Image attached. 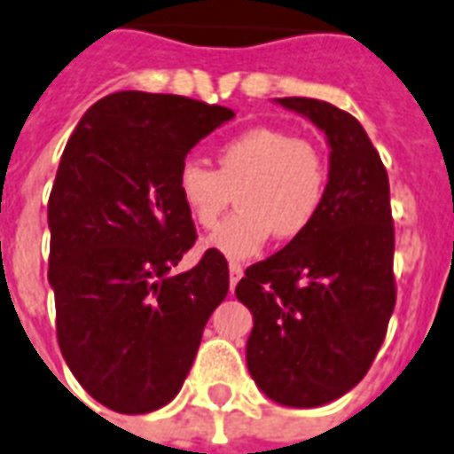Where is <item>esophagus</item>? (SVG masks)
<instances>
[{
    "instance_id": "obj_1",
    "label": "esophagus",
    "mask_w": 454,
    "mask_h": 454,
    "mask_svg": "<svg viewBox=\"0 0 454 454\" xmlns=\"http://www.w3.org/2000/svg\"><path fill=\"white\" fill-rule=\"evenodd\" d=\"M243 278V267L240 264H236V262H231L228 264V281H231V291L236 288V284Z\"/></svg>"
}]
</instances>
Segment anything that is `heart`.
<instances>
[{"mask_svg":"<svg viewBox=\"0 0 454 454\" xmlns=\"http://www.w3.org/2000/svg\"><path fill=\"white\" fill-rule=\"evenodd\" d=\"M177 197L201 228H214L236 194L238 214L214 231L211 250L231 260L253 257L270 236L294 240L320 216L330 166L317 144L278 129L253 127L216 151V170L184 160Z\"/></svg>","mask_w":454,"mask_h":454,"instance_id":"b5f03b06","label":"heart"}]
</instances>
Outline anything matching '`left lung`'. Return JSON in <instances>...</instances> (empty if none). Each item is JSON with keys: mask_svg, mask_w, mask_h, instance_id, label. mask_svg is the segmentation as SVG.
Here are the masks:
<instances>
[{"mask_svg": "<svg viewBox=\"0 0 454 454\" xmlns=\"http://www.w3.org/2000/svg\"><path fill=\"white\" fill-rule=\"evenodd\" d=\"M274 103L308 117L330 144V187L303 236L245 270L247 371L277 404L310 409L364 380L395 310V226L387 170L354 115L315 98Z\"/></svg>", "mask_w": 454, "mask_h": 454, "instance_id": "obj_1", "label": "left lung"}]
</instances>
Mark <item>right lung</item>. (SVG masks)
Segmentation results:
<instances>
[{
    "instance_id": "1",
    "label": "right lung",
    "mask_w": 454,
    "mask_h": 454,
    "mask_svg": "<svg viewBox=\"0 0 454 454\" xmlns=\"http://www.w3.org/2000/svg\"><path fill=\"white\" fill-rule=\"evenodd\" d=\"M236 113L201 100L120 90L86 110L65 146L48 201L57 341L90 397L149 414L183 387L228 262L207 250L170 274L197 240L177 170Z\"/></svg>"
}]
</instances>
